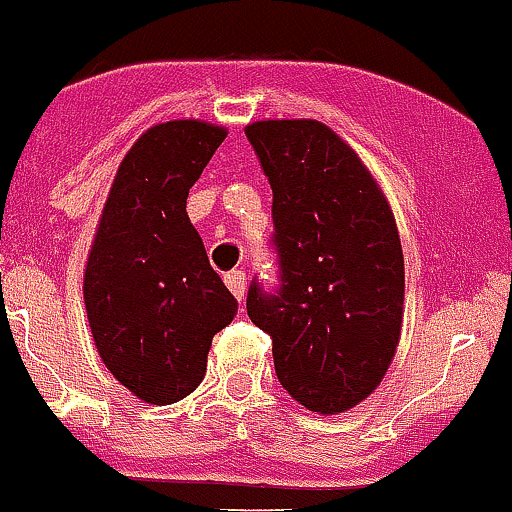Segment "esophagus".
Returning a JSON list of instances; mask_svg holds the SVG:
<instances>
[{"mask_svg":"<svg viewBox=\"0 0 512 512\" xmlns=\"http://www.w3.org/2000/svg\"><path fill=\"white\" fill-rule=\"evenodd\" d=\"M225 284H228L235 300H243V295H246V274L243 271H228L225 274Z\"/></svg>","mask_w":512,"mask_h":512,"instance_id":"34e87169","label":"esophagus"}]
</instances>
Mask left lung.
<instances>
[{"label": "left lung", "mask_w": 512, "mask_h": 512, "mask_svg": "<svg viewBox=\"0 0 512 512\" xmlns=\"http://www.w3.org/2000/svg\"><path fill=\"white\" fill-rule=\"evenodd\" d=\"M246 138L269 176L279 295L248 289L284 390L320 415L372 395L395 359L405 259L392 207L346 140L318 120H259Z\"/></svg>", "instance_id": "8db88e82"}]
</instances>
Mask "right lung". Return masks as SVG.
Here are the masks:
<instances>
[{"label": "right lung", "instance_id": "1", "mask_svg": "<svg viewBox=\"0 0 512 512\" xmlns=\"http://www.w3.org/2000/svg\"><path fill=\"white\" fill-rule=\"evenodd\" d=\"M228 130L158 122L117 166L87 266L84 305L112 377L151 405L197 390L212 336L238 302L207 259L187 197Z\"/></svg>", "mask_w": 512, "mask_h": 512}]
</instances>
